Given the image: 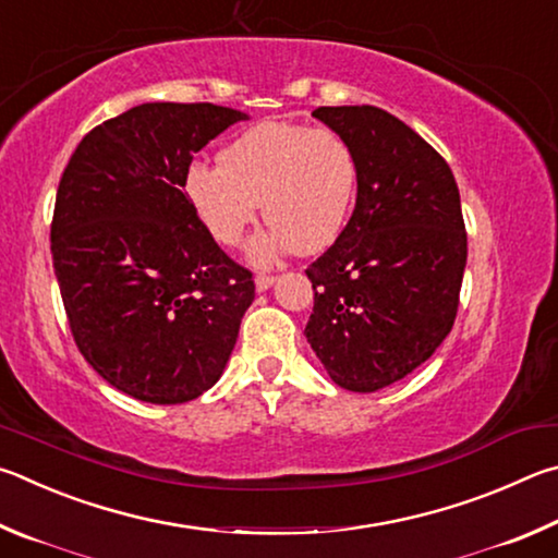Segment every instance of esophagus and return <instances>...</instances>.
I'll list each match as a JSON object with an SVG mask.
<instances>
[{"instance_id": "34e87169", "label": "esophagus", "mask_w": 558, "mask_h": 558, "mask_svg": "<svg viewBox=\"0 0 558 558\" xmlns=\"http://www.w3.org/2000/svg\"><path fill=\"white\" fill-rule=\"evenodd\" d=\"M274 281H277V277L274 274H257V279H254V287H257V291H267Z\"/></svg>"}]
</instances>
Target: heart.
I'll return each mask as SVG.
<instances>
[{
    "mask_svg": "<svg viewBox=\"0 0 558 558\" xmlns=\"http://www.w3.org/2000/svg\"><path fill=\"white\" fill-rule=\"evenodd\" d=\"M357 156L345 136L326 126L267 120L220 151V163H193L183 191L215 242L234 247L257 220L269 228L250 244L267 264L281 252L328 250L353 215Z\"/></svg>",
    "mask_w": 558,
    "mask_h": 558,
    "instance_id": "heart-1",
    "label": "heart"
}]
</instances>
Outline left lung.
Here are the masks:
<instances>
[{"label": "left lung", "mask_w": 558, "mask_h": 558, "mask_svg": "<svg viewBox=\"0 0 558 558\" xmlns=\"http://www.w3.org/2000/svg\"><path fill=\"white\" fill-rule=\"evenodd\" d=\"M316 120L357 156L345 230L306 269V338L330 379L377 392L426 363L451 333L468 259L451 166L395 114L373 105L318 107Z\"/></svg>", "instance_id": "obj_1"}]
</instances>
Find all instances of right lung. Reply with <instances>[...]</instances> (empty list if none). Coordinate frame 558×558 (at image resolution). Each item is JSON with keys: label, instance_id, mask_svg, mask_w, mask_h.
I'll list each match as a JSON object with an SVG mask.
<instances>
[{"label": "right lung", "instance_id": "add662e5", "mask_svg": "<svg viewBox=\"0 0 558 558\" xmlns=\"http://www.w3.org/2000/svg\"><path fill=\"white\" fill-rule=\"evenodd\" d=\"M247 114L144 102L83 136L61 175L51 254L77 350L105 383L183 404L218 383L254 301L252 271L183 193L193 154Z\"/></svg>", "mask_w": 558, "mask_h": 558}]
</instances>
